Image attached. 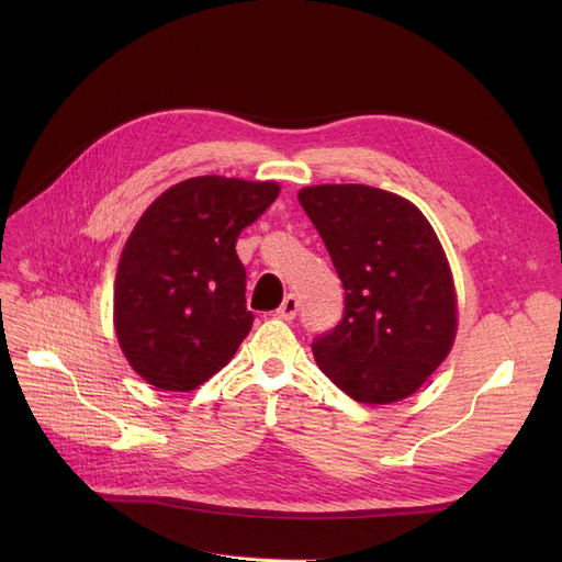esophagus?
I'll return each mask as SVG.
<instances>
[{"mask_svg":"<svg viewBox=\"0 0 562 562\" xmlns=\"http://www.w3.org/2000/svg\"><path fill=\"white\" fill-rule=\"evenodd\" d=\"M296 312H299V299L293 296V293H289V296L282 301V305L276 310V318L280 321H293L296 318Z\"/></svg>","mask_w":562,"mask_h":562,"instance_id":"1","label":"esophagus"}]
</instances>
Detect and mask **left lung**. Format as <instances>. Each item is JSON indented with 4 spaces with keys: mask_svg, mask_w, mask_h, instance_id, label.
<instances>
[{
    "mask_svg": "<svg viewBox=\"0 0 562 562\" xmlns=\"http://www.w3.org/2000/svg\"><path fill=\"white\" fill-rule=\"evenodd\" d=\"M299 202L346 291L339 326L314 344L335 385L367 405L415 394L458 333L451 263L417 204L367 184H318Z\"/></svg>",
    "mask_w": 562,
    "mask_h": 562,
    "instance_id": "left-lung-1",
    "label": "left lung"
}]
</instances>
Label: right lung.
<instances>
[{
  "label": "right lung",
  "instance_id": "right-lung-1",
  "mask_svg": "<svg viewBox=\"0 0 562 562\" xmlns=\"http://www.w3.org/2000/svg\"><path fill=\"white\" fill-rule=\"evenodd\" d=\"M278 195V182L202 175L143 212L117 261L113 328L147 385L191 392L234 358L252 328L236 239Z\"/></svg>",
  "mask_w": 562,
  "mask_h": 562
}]
</instances>
